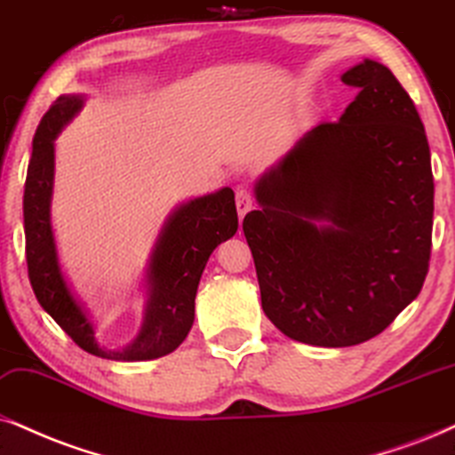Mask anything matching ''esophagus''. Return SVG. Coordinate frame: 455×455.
Masks as SVG:
<instances>
[{"instance_id": "34e87169", "label": "esophagus", "mask_w": 455, "mask_h": 455, "mask_svg": "<svg viewBox=\"0 0 455 455\" xmlns=\"http://www.w3.org/2000/svg\"><path fill=\"white\" fill-rule=\"evenodd\" d=\"M235 201H237V214L239 218H243L247 212L251 210V205H254V201H251V195L245 191V188H239L237 193H235Z\"/></svg>"}]
</instances>
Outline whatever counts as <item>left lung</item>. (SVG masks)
I'll list each match as a JSON object with an SVG mask.
<instances>
[{"instance_id": "8db88e82", "label": "left lung", "mask_w": 455, "mask_h": 455, "mask_svg": "<svg viewBox=\"0 0 455 455\" xmlns=\"http://www.w3.org/2000/svg\"><path fill=\"white\" fill-rule=\"evenodd\" d=\"M336 124H319L254 185L243 218L262 310L310 347L361 344L416 300L428 273L435 182L403 85L365 59Z\"/></svg>"}]
</instances>
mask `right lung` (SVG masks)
I'll list each match as a JSON object with an SVG mask.
<instances>
[{
  "label": "right lung",
  "mask_w": 455,
  "mask_h": 455,
  "mask_svg": "<svg viewBox=\"0 0 455 455\" xmlns=\"http://www.w3.org/2000/svg\"><path fill=\"white\" fill-rule=\"evenodd\" d=\"M84 94H62L48 108L33 138L28 161L22 216H25L27 267L36 298L52 319L79 344L85 353L111 361H151L180 347L195 321V296L201 273L212 251L237 233L235 193L220 191L182 201L170 212L148 256L142 275V323L136 338L122 348L102 347L90 308L75 294L62 270L54 224L56 145L62 128L82 111Z\"/></svg>",
  "instance_id": "1"
}]
</instances>
